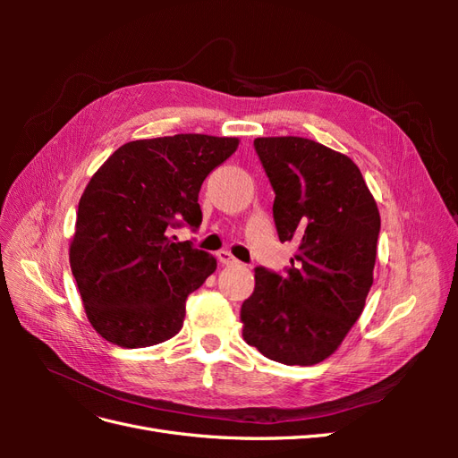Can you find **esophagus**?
Wrapping results in <instances>:
<instances>
[{
  "instance_id": "obj_1",
  "label": "esophagus",
  "mask_w": 458,
  "mask_h": 458,
  "mask_svg": "<svg viewBox=\"0 0 458 458\" xmlns=\"http://www.w3.org/2000/svg\"><path fill=\"white\" fill-rule=\"evenodd\" d=\"M217 259L221 266H237V258H234L229 250H219Z\"/></svg>"
}]
</instances>
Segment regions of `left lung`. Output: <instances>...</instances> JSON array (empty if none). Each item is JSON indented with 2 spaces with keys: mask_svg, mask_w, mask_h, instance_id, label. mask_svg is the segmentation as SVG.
I'll return each instance as SVG.
<instances>
[{
  "mask_svg": "<svg viewBox=\"0 0 458 458\" xmlns=\"http://www.w3.org/2000/svg\"><path fill=\"white\" fill-rule=\"evenodd\" d=\"M275 191L281 242L298 252L284 275L256 269L241 308L248 345L283 365L325 361L363 313L380 233L378 206L355 162L306 137H258Z\"/></svg>",
  "mask_w": 458,
  "mask_h": 458,
  "instance_id": "1",
  "label": "left lung"
}]
</instances>
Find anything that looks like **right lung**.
Wrapping results in <instances>:
<instances>
[{"label":"right lung","mask_w":458,"mask_h":458,"mask_svg":"<svg viewBox=\"0 0 458 458\" xmlns=\"http://www.w3.org/2000/svg\"><path fill=\"white\" fill-rule=\"evenodd\" d=\"M237 147V137L204 133L130 141L93 174L78 204L71 269L97 335L133 350L182 330L187 296L217 261L174 242L170 231L200 227L202 182Z\"/></svg>","instance_id":"1"}]
</instances>
